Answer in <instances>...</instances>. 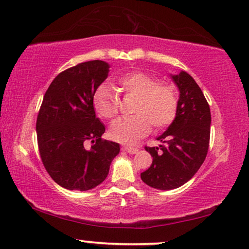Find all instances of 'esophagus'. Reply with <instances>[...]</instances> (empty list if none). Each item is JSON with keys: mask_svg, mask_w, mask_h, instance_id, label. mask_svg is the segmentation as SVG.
I'll use <instances>...</instances> for the list:
<instances>
[{"mask_svg": "<svg viewBox=\"0 0 249 249\" xmlns=\"http://www.w3.org/2000/svg\"><path fill=\"white\" fill-rule=\"evenodd\" d=\"M123 150L127 152V153H129V154H135V153H137V151H139V148L134 147V146L125 145V146L123 147Z\"/></svg>", "mask_w": 249, "mask_h": 249, "instance_id": "34e87169", "label": "esophagus"}]
</instances>
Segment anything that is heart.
<instances>
[{"mask_svg":"<svg viewBox=\"0 0 249 249\" xmlns=\"http://www.w3.org/2000/svg\"><path fill=\"white\" fill-rule=\"evenodd\" d=\"M117 86L126 94L135 95L129 117L114 122L109 136L114 141L129 144L146 135L153 125L163 129L173 123L178 113L179 98L176 88L168 83H160L159 78L144 71L124 73L117 79ZM92 108L99 118L110 121L118 113V103L109 88L102 85L94 92Z\"/></svg>","mask_w":249,"mask_h":249,"instance_id":"b5f03b06","label":"heart"}]
</instances>
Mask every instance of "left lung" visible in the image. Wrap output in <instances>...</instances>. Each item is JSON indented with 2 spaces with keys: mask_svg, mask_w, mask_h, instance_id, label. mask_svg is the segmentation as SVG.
<instances>
[{
  "mask_svg": "<svg viewBox=\"0 0 249 249\" xmlns=\"http://www.w3.org/2000/svg\"><path fill=\"white\" fill-rule=\"evenodd\" d=\"M172 79L180 91L177 117L158 137L160 146H145L153 161L141 173L144 183L160 190L188 182L206 160L210 141V107L201 88L184 71Z\"/></svg>",
  "mask_w": 249,
  "mask_h": 249,
  "instance_id": "1",
  "label": "left lung"
}]
</instances>
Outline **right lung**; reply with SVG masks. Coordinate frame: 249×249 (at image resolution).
Returning <instances> with one entry per match:
<instances>
[{
	"label": "right lung",
	"mask_w": 249,
	"mask_h": 249,
	"mask_svg": "<svg viewBox=\"0 0 249 249\" xmlns=\"http://www.w3.org/2000/svg\"><path fill=\"white\" fill-rule=\"evenodd\" d=\"M108 71L105 61L81 62L59 73L43 96L36 125L40 158L54 182L68 190L101 184L120 153V144L102 139L105 126L91 103Z\"/></svg>",
	"instance_id": "right-lung-1"
}]
</instances>
